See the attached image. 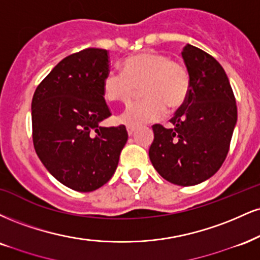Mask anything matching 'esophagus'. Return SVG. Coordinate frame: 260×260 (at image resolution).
<instances>
[{
	"instance_id": "1",
	"label": "esophagus",
	"mask_w": 260,
	"mask_h": 260,
	"mask_svg": "<svg viewBox=\"0 0 260 260\" xmlns=\"http://www.w3.org/2000/svg\"><path fill=\"white\" fill-rule=\"evenodd\" d=\"M127 132H128V136L132 137L134 133H136V128L133 127H127Z\"/></svg>"
}]
</instances>
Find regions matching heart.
Instances as JSON below:
<instances>
[{
  "label": "heart",
  "mask_w": 260,
  "mask_h": 260,
  "mask_svg": "<svg viewBox=\"0 0 260 260\" xmlns=\"http://www.w3.org/2000/svg\"><path fill=\"white\" fill-rule=\"evenodd\" d=\"M123 74L109 70L103 80V92L108 100L127 102L137 88L143 86V100L129 103L117 116L127 127H140L161 120L167 108L177 110L190 94V75L185 65L172 60L170 55L146 51L127 58L122 65Z\"/></svg>",
  "instance_id": "b5f03b06"
}]
</instances>
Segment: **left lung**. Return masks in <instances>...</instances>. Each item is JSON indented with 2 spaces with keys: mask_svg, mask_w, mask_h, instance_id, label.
Segmentation results:
<instances>
[{
  "mask_svg": "<svg viewBox=\"0 0 260 260\" xmlns=\"http://www.w3.org/2000/svg\"><path fill=\"white\" fill-rule=\"evenodd\" d=\"M181 57L190 75V94L171 120L152 126L149 157L172 184L191 186L217 173L226 157L237 122L236 100L224 69L208 53L186 45Z\"/></svg>",
  "mask_w": 260,
  "mask_h": 260,
  "instance_id": "8db88e82",
  "label": "left lung"
}]
</instances>
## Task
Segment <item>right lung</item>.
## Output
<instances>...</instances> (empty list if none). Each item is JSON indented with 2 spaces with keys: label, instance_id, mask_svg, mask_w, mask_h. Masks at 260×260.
<instances>
[{
  "label": "right lung",
  "instance_id": "1",
  "mask_svg": "<svg viewBox=\"0 0 260 260\" xmlns=\"http://www.w3.org/2000/svg\"><path fill=\"white\" fill-rule=\"evenodd\" d=\"M108 71V51L83 49L59 61L32 96L36 154L55 179L76 191H94L111 179L128 139L123 124L100 126L111 115L103 92Z\"/></svg>",
  "mask_w": 260,
  "mask_h": 260
}]
</instances>
